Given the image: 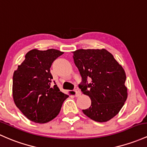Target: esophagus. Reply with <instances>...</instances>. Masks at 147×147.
Returning a JSON list of instances; mask_svg holds the SVG:
<instances>
[{
	"label": "esophagus",
	"instance_id": "obj_1",
	"mask_svg": "<svg viewBox=\"0 0 147 147\" xmlns=\"http://www.w3.org/2000/svg\"><path fill=\"white\" fill-rule=\"evenodd\" d=\"M74 91H75L76 96V97H79L80 94H81V92H80V90L78 89V88H76V89Z\"/></svg>",
	"mask_w": 147,
	"mask_h": 147
}]
</instances>
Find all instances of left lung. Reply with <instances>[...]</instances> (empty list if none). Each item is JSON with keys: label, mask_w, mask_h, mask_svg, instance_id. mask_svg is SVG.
Segmentation results:
<instances>
[{"label": "left lung", "mask_w": 147, "mask_h": 147, "mask_svg": "<svg viewBox=\"0 0 147 147\" xmlns=\"http://www.w3.org/2000/svg\"><path fill=\"white\" fill-rule=\"evenodd\" d=\"M73 54L82 77L79 88L91 99L90 107L83 113L97 122L109 121L119 113L127 97L123 68L105 49H79ZM89 78L91 82L87 84Z\"/></svg>", "instance_id": "1"}]
</instances>
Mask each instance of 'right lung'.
Listing matches in <instances>:
<instances>
[{"mask_svg":"<svg viewBox=\"0 0 147 147\" xmlns=\"http://www.w3.org/2000/svg\"><path fill=\"white\" fill-rule=\"evenodd\" d=\"M64 54L55 49L30 50L25 59L14 71L12 96L17 108L30 121L45 123L59 114L69 96L57 85L51 88L50 67Z\"/></svg>","mask_w":147,"mask_h":147,"instance_id":"right-lung-1","label":"right lung"}]
</instances>
